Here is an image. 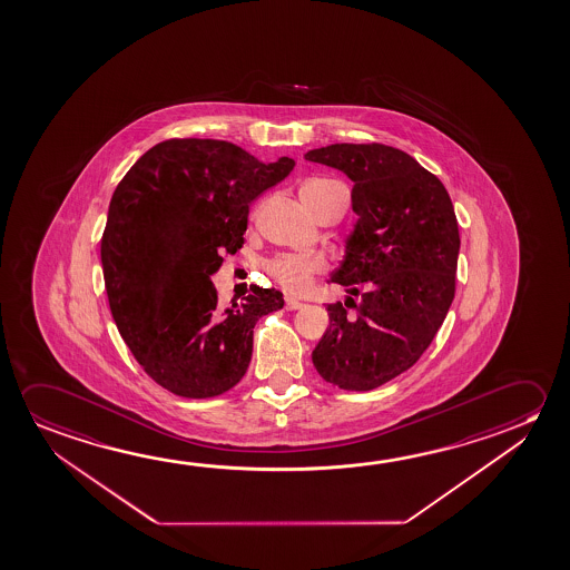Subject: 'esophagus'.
Masks as SVG:
<instances>
[{"mask_svg": "<svg viewBox=\"0 0 570 570\" xmlns=\"http://www.w3.org/2000/svg\"><path fill=\"white\" fill-rule=\"evenodd\" d=\"M299 307H304V304H302L299 299L292 298V296L286 298V309H299Z\"/></svg>", "mask_w": 570, "mask_h": 570, "instance_id": "1", "label": "esophagus"}]
</instances>
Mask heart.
Instances as JSON below:
<instances>
[{"label": "heart", "mask_w": 570, "mask_h": 570, "mask_svg": "<svg viewBox=\"0 0 570 570\" xmlns=\"http://www.w3.org/2000/svg\"><path fill=\"white\" fill-rule=\"evenodd\" d=\"M330 184L333 181L312 179L302 185L299 193L307 199ZM266 271L271 272L272 278L278 282L282 288L288 289L292 294H302L314 284L316 274L325 271V261L320 254H278L268 261Z\"/></svg>", "instance_id": "1"}]
</instances>
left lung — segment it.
Returning <instances> with one entry per match:
<instances>
[{"label":"left lung","mask_w":570,"mask_h":570,"mask_svg":"<svg viewBox=\"0 0 570 570\" xmlns=\"http://www.w3.org/2000/svg\"><path fill=\"white\" fill-rule=\"evenodd\" d=\"M304 158L353 181L357 223L332 282L360 304H330V327L312 351L324 381L371 391L421 360L454 299L460 233L439 177L383 144H332ZM347 305V304H345ZM350 307V306H348Z\"/></svg>","instance_id":"obj_1"}]
</instances>
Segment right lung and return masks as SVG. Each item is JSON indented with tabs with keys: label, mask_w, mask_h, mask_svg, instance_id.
<instances>
[{
	"label": "right lung",
	"mask_w": 570,
	"mask_h": 570,
	"mask_svg": "<svg viewBox=\"0 0 570 570\" xmlns=\"http://www.w3.org/2000/svg\"><path fill=\"white\" fill-rule=\"evenodd\" d=\"M296 161L263 164L225 140H166L116 187L100 258L116 327L141 368L169 393L209 399L245 377L253 330L284 306L258 288L219 306L210 276L245 243L250 203Z\"/></svg>",
	"instance_id": "1"
}]
</instances>
